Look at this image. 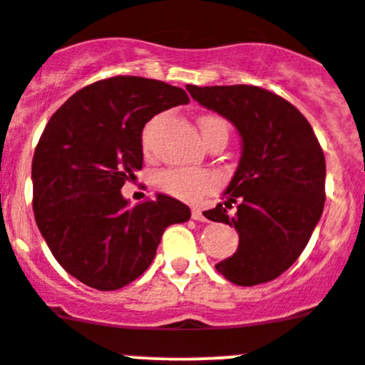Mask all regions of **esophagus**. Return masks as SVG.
Returning a JSON list of instances; mask_svg holds the SVG:
<instances>
[{
  "mask_svg": "<svg viewBox=\"0 0 365 365\" xmlns=\"http://www.w3.org/2000/svg\"><path fill=\"white\" fill-rule=\"evenodd\" d=\"M190 216H192V220H196V221H207L205 214H203V210L198 209V207H192V210H190Z\"/></svg>",
  "mask_w": 365,
  "mask_h": 365,
  "instance_id": "34e87169",
  "label": "esophagus"
}]
</instances>
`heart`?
Listing matches in <instances>:
<instances>
[{
	"instance_id": "obj_1",
	"label": "heart",
	"mask_w": 365,
	"mask_h": 365,
	"mask_svg": "<svg viewBox=\"0 0 365 365\" xmlns=\"http://www.w3.org/2000/svg\"><path fill=\"white\" fill-rule=\"evenodd\" d=\"M160 117L153 118L148 125L142 131V148L144 151H149L151 149V138L153 131H155V125L158 124ZM214 125H225L223 120L220 117H212V115H207V117L200 118V129H202V135L205 136ZM156 183H158L160 189L163 192L171 194L175 198L180 200H189V202H194V200H200L202 196H205L209 190L214 189L216 185V176L210 171H205V169H187V167H175V169H165L158 175L156 178Z\"/></svg>"
}]
</instances>
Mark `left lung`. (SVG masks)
I'll return each mask as SVG.
<instances>
[{"instance_id":"1","label":"left lung","mask_w":365,"mask_h":365,"mask_svg":"<svg viewBox=\"0 0 365 365\" xmlns=\"http://www.w3.org/2000/svg\"><path fill=\"white\" fill-rule=\"evenodd\" d=\"M194 101L223 115L243 140L227 202L205 212L237 230L240 245L216 270L240 286L274 281L297 261L321 220L326 160L304 115L275 95L247 84L192 86ZM237 205L229 217L227 208Z\"/></svg>"}]
</instances>
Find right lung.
Returning <instances> with one entry per match:
<instances>
[{
	"instance_id": "1",
	"label": "right lung",
	"mask_w": 365,
	"mask_h": 365,
	"mask_svg": "<svg viewBox=\"0 0 365 365\" xmlns=\"http://www.w3.org/2000/svg\"><path fill=\"white\" fill-rule=\"evenodd\" d=\"M182 88L118 75L71 95L52 115L32 160L34 216L57 263L101 292L140 277L163 230L190 217L178 200L131 207L120 189L144 163L142 129L187 104Z\"/></svg>"
}]
</instances>
